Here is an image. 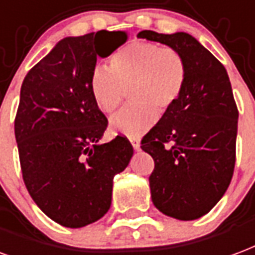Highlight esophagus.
Wrapping results in <instances>:
<instances>
[{
	"label": "esophagus",
	"instance_id": "1",
	"mask_svg": "<svg viewBox=\"0 0 255 255\" xmlns=\"http://www.w3.org/2000/svg\"><path fill=\"white\" fill-rule=\"evenodd\" d=\"M131 144H132L133 150H139L140 148V142H139V139H131Z\"/></svg>",
	"mask_w": 255,
	"mask_h": 255
}]
</instances>
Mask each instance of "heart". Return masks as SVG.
Returning <instances> with one entry per match:
<instances>
[{
	"label": "heart",
	"mask_w": 255,
	"mask_h": 255,
	"mask_svg": "<svg viewBox=\"0 0 255 255\" xmlns=\"http://www.w3.org/2000/svg\"><path fill=\"white\" fill-rule=\"evenodd\" d=\"M186 62L181 52L151 41H132L113 56L111 69L99 66L90 78L96 107L113 113L126 90L133 104L113 116L111 129L128 137H139L154 126L158 113L173 108L185 88Z\"/></svg>",
	"instance_id": "heart-1"
}]
</instances>
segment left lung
Returning a JSON list of instances; mask_svg holds the SVG:
<instances>
[{
    "mask_svg": "<svg viewBox=\"0 0 255 255\" xmlns=\"http://www.w3.org/2000/svg\"><path fill=\"white\" fill-rule=\"evenodd\" d=\"M137 37L175 48L186 62L182 94L140 147L155 163L148 177L154 205L170 218L195 220L218 204L234 174L238 108L230 78L189 33L142 31Z\"/></svg>",
    "mask_w": 255,
    "mask_h": 255,
    "instance_id": "8db88e82",
    "label": "left lung"
}]
</instances>
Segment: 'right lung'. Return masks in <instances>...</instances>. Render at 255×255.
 <instances>
[{
    "label": "right lung",
    "mask_w": 255,
    "mask_h": 255,
    "mask_svg": "<svg viewBox=\"0 0 255 255\" xmlns=\"http://www.w3.org/2000/svg\"><path fill=\"white\" fill-rule=\"evenodd\" d=\"M126 40L124 32L108 31L65 37L22 81L14 119L22 180L37 207L63 227H85L108 212L113 177L133 155L126 136L99 144L108 120L90 92L97 58Z\"/></svg>",
    "instance_id": "1"
}]
</instances>
